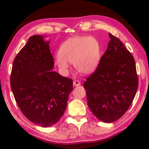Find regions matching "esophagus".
Listing matches in <instances>:
<instances>
[{
    "instance_id": "34e87169",
    "label": "esophagus",
    "mask_w": 149,
    "mask_h": 149,
    "mask_svg": "<svg viewBox=\"0 0 149 149\" xmlns=\"http://www.w3.org/2000/svg\"><path fill=\"white\" fill-rule=\"evenodd\" d=\"M80 85V82L79 81V80H75L74 81H73V85L74 86H79V85Z\"/></svg>"
}]
</instances>
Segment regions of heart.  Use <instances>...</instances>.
<instances>
[{
	"label": "heart",
	"mask_w": 149,
	"mask_h": 149,
	"mask_svg": "<svg viewBox=\"0 0 149 149\" xmlns=\"http://www.w3.org/2000/svg\"><path fill=\"white\" fill-rule=\"evenodd\" d=\"M102 49L99 40L91 36L68 39L61 44L56 63L63 71H68L69 63L74 64L78 72L88 74L97 69L100 61Z\"/></svg>",
	"instance_id": "obj_1"
}]
</instances>
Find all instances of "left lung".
I'll use <instances>...</instances> for the list:
<instances>
[{
  "instance_id": "1",
  "label": "left lung",
  "mask_w": 149,
  "mask_h": 149,
  "mask_svg": "<svg viewBox=\"0 0 149 149\" xmlns=\"http://www.w3.org/2000/svg\"><path fill=\"white\" fill-rule=\"evenodd\" d=\"M109 35L107 50L83 84L89 108L104 123L114 122L124 115L138 88L134 57L119 38Z\"/></svg>"
}]
</instances>
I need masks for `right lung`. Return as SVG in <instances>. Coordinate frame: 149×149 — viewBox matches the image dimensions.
Segmentation results:
<instances>
[{
	"label": "right lung",
	"mask_w": 149,
	"mask_h": 149,
	"mask_svg": "<svg viewBox=\"0 0 149 149\" xmlns=\"http://www.w3.org/2000/svg\"><path fill=\"white\" fill-rule=\"evenodd\" d=\"M41 36H33L13 62L10 85L22 113L32 123L49 127L59 121L67 107L73 80L52 71L54 60Z\"/></svg>",
	"instance_id": "obj_1"
}]
</instances>
